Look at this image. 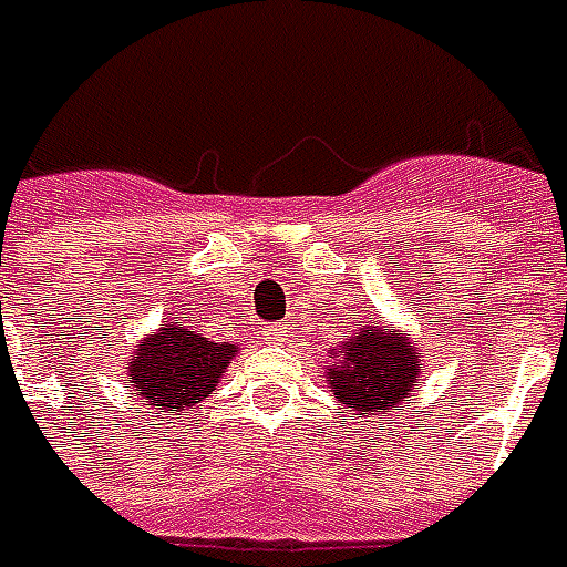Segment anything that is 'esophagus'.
<instances>
[{"mask_svg": "<svg viewBox=\"0 0 567 567\" xmlns=\"http://www.w3.org/2000/svg\"><path fill=\"white\" fill-rule=\"evenodd\" d=\"M262 339L277 344V341L287 339V327H284V323H268V327H262Z\"/></svg>", "mask_w": 567, "mask_h": 567, "instance_id": "34e87169", "label": "esophagus"}]
</instances>
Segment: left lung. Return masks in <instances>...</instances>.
<instances>
[{"mask_svg": "<svg viewBox=\"0 0 567 567\" xmlns=\"http://www.w3.org/2000/svg\"><path fill=\"white\" fill-rule=\"evenodd\" d=\"M336 363L329 367L327 384L336 391L348 412L375 415L403 396L421 379V363L415 344L403 329L357 327L348 339L332 348Z\"/></svg>", "mask_w": 567, "mask_h": 567, "instance_id": "8db88e82", "label": "left lung"}]
</instances>
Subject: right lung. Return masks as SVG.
Returning <instances> with one entry per match:
<instances>
[{"label": "right lung", "instance_id": "add662e5", "mask_svg": "<svg viewBox=\"0 0 567 567\" xmlns=\"http://www.w3.org/2000/svg\"><path fill=\"white\" fill-rule=\"evenodd\" d=\"M231 357L235 344L204 339L192 329L164 320L155 336L136 344L134 360L127 363V379L140 403L155 409V419L162 412L179 415L216 391Z\"/></svg>", "mask_w": 567, "mask_h": 567}]
</instances>
